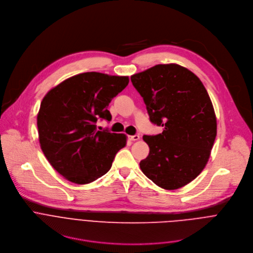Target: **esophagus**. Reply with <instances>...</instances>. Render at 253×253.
<instances>
[{"label": "esophagus", "instance_id": "obj_1", "mask_svg": "<svg viewBox=\"0 0 253 253\" xmlns=\"http://www.w3.org/2000/svg\"><path fill=\"white\" fill-rule=\"evenodd\" d=\"M129 139L131 141H138V140H140V136L139 135H132V136H129Z\"/></svg>", "mask_w": 253, "mask_h": 253}]
</instances>
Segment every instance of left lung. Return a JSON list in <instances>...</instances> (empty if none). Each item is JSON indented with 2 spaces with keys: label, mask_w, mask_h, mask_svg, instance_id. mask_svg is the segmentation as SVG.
<instances>
[{
  "label": "left lung",
  "mask_w": 253,
  "mask_h": 253,
  "mask_svg": "<svg viewBox=\"0 0 253 253\" xmlns=\"http://www.w3.org/2000/svg\"><path fill=\"white\" fill-rule=\"evenodd\" d=\"M150 121L163 132L144 135L149 155L140 168L166 190L181 188L206 166L217 133L210 97L200 79L178 64H158L131 76Z\"/></svg>",
  "instance_id": "8db88e82"
}]
</instances>
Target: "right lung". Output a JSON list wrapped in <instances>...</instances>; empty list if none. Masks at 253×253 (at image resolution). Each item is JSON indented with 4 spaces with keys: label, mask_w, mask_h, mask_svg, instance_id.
Wrapping results in <instances>:
<instances>
[{
    "label": "right lung",
    "mask_w": 253,
    "mask_h": 253,
    "mask_svg": "<svg viewBox=\"0 0 253 253\" xmlns=\"http://www.w3.org/2000/svg\"><path fill=\"white\" fill-rule=\"evenodd\" d=\"M129 83L128 76L87 72L72 76L43 98L37 115L41 149L70 182L91 183L110 170L125 134L98 131V118L110 121L108 106Z\"/></svg>",
    "instance_id": "obj_1"
}]
</instances>
